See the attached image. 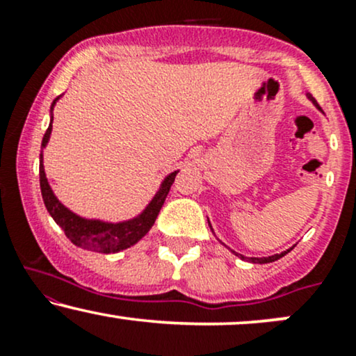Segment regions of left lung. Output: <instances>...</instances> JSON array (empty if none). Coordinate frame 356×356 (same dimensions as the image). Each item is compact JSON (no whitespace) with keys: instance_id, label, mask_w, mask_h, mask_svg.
I'll list each match as a JSON object with an SVG mask.
<instances>
[{"instance_id":"1","label":"left lung","mask_w":356,"mask_h":356,"mask_svg":"<svg viewBox=\"0 0 356 356\" xmlns=\"http://www.w3.org/2000/svg\"><path fill=\"white\" fill-rule=\"evenodd\" d=\"M306 97H308V100L312 102V104L314 105V107H316L318 110H320V105L316 104V100L313 99V95L312 93H308L306 92ZM207 222H209V219H207ZM209 227H211V231H212V226H211V222H209ZM214 232V231H212ZM295 248V246H293ZM293 248H289V249H286V251H283V252H280V254H273V256H268V257H246V256H243V254H239V252H236V251H231L232 254H236L238 257H241V259H244V261H249V263H254V264H266V263H273V261H277L280 259V257H283L284 254H288L289 251H291Z\"/></svg>"}]
</instances>
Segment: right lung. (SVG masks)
<instances>
[{
    "label": "right lung",
    "mask_w": 356,
    "mask_h": 356,
    "mask_svg": "<svg viewBox=\"0 0 356 356\" xmlns=\"http://www.w3.org/2000/svg\"><path fill=\"white\" fill-rule=\"evenodd\" d=\"M61 99L56 97L53 100L51 108H50V125H48L47 132H44L43 140H42V149L48 145L51 136V124H53V107L56 105V102ZM179 170H174L169 175H165L164 181L159 186V191L155 192L152 201L145 206V209L137 214L136 218H130L125 220H118V222H110V220L104 219H90L79 216L76 212L68 209L65 204L58 201V197L53 192L50 182H48L47 174H44V165H43V150L40 154V187H42V197L44 202V207L50 212V216L56 224L63 229L65 236L72 241L75 246L81 249H87V251L93 252H118L124 251V249L134 246L140 241L147 232L150 231V227L154 226L155 219H157L159 212H161L164 201L169 194L170 186L174 184L175 175Z\"/></svg>",
    "instance_id": "add662e5"
}]
</instances>
